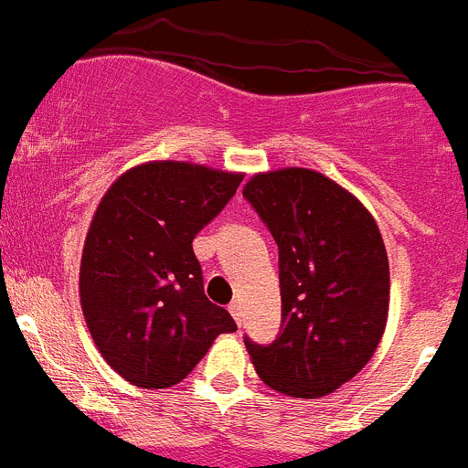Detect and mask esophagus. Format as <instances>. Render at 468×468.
<instances>
[{
  "instance_id": "34e87169",
  "label": "esophagus",
  "mask_w": 468,
  "mask_h": 468,
  "mask_svg": "<svg viewBox=\"0 0 468 468\" xmlns=\"http://www.w3.org/2000/svg\"><path fill=\"white\" fill-rule=\"evenodd\" d=\"M229 313L233 314V319H235V322H238V324H242V303H238V301H235V303H230V305H229Z\"/></svg>"
}]
</instances>
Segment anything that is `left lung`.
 I'll list each match as a JSON object with an SVG mask.
<instances>
[{
    "mask_svg": "<svg viewBox=\"0 0 468 468\" xmlns=\"http://www.w3.org/2000/svg\"><path fill=\"white\" fill-rule=\"evenodd\" d=\"M242 196L280 250L282 335L244 338L256 373L293 399L326 397L376 355L389 314V261L355 193L307 167L256 172Z\"/></svg>",
    "mask_w": 468,
    "mask_h": 468,
    "instance_id": "obj_1",
    "label": "left lung"
}]
</instances>
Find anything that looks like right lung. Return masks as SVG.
I'll return each mask as SVG.
<instances>
[{
  "mask_svg": "<svg viewBox=\"0 0 468 468\" xmlns=\"http://www.w3.org/2000/svg\"><path fill=\"white\" fill-rule=\"evenodd\" d=\"M242 176L188 161H149L125 170L100 200L83 242L79 296L92 343L130 385L175 387L217 335L238 331L205 296L191 242Z\"/></svg>",
  "mask_w": 468,
  "mask_h": 468,
  "instance_id": "1",
  "label": "right lung"
}]
</instances>
